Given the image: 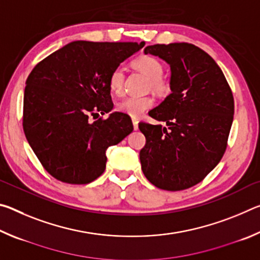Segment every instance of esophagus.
<instances>
[{"label": "esophagus", "instance_id": "34e87169", "mask_svg": "<svg viewBox=\"0 0 260 260\" xmlns=\"http://www.w3.org/2000/svg\"><path fill=\"white\" fill-rule=\"evenodd\" d=\"M132 121H133V127H134V129H138L139 128V121H138V119H136V118H132Z\"/></svg>", "mask_w": 260, "mask_h": 260}]
</instances>
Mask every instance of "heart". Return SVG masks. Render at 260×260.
<instances>
[{"mask_svg":"<svg viewBox=\"0 0 260 260\" xmlns=\"http://www.w3.org/2000/svg\"><path fill=\"white\" fill-rule=\"evenodd\" d=\"M132 65L149 79L148 87L158 95H167L171 91V83L162 78L164 65L156 57L150 55H142L136 57ZM125 71L120 67L114 68L109 76V87L113 94L120 95L124 91ZM153 105V100L150 96H129L119 102L118 111L136 118Z\"/></svg>","mask_w":260,"mask_h":260,"instance_id":"obj_1","label":"heart"}]
</instances>
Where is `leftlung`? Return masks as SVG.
Returning <instances> with one entry per match:
<instances>
[{
	"instance_id": "8db88e82",
	"label": "left lung",
	"mask_w": 260,
	"mask_h": 260,
	"mask_svg": "<svg viewBox=\"0 0 260 260\" xmlns=\"http://www.w3.org/2000/svg\"><path fill=\"white\" fill-rule=\"evenodd\" d=\"M144 52L170 64L172 93L149 111L167 127L139 122L146 136L141 167L157 188L183 190L200 183L221 160L234 118V98L221 69L201 48L180 42L148 46Z\"/></svg>"
}]
</instances>
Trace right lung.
<instances>
[{
	"label": "right lung",
	"instance_id": "obj_1",
	"mask_svg": "<svg viewBox=\"0 0 260 260\" xmlns=\"http://www.w3.org/2000/svg\"><path fill=\"white\" fill-rule=\"evenodd\" d=\"M143 42L74 41L35 65L26 80L23 128L30 148L58 181L86 184L107 165L105 151L133 131L128 114L111 111L109 76Z\"/></svg>",
	"mask_w": 260,
	"mask_h": 260
}]
</instances>
